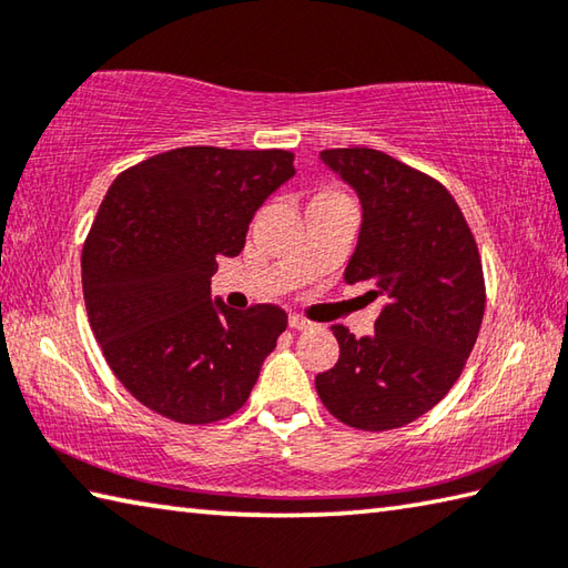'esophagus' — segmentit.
<instances>
[{
  "label": "esophagus",
  "mask_w": 568,
  "mask_h": 568,
  "mask_svg": "<svg viewBox=\"0 0 568 568\" xmlns=\"http://www.w3.org/2000/svg\"><path fill=\"white\" fill-rule=\"evenodd\" d=\"M287 323H291L293 329H311L313 327L311 320H305L303 315H291V317H287Z\"/></svg>",
  "instance_id": "esophagus-1"
}]
</instances>
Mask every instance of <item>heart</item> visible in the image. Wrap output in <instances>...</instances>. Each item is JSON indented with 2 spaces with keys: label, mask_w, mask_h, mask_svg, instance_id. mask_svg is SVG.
<instances>
[{
  "label": "heart",
  "mask_w": 568,
  "mask_h": 568,
  "mask_svg": "<svg viewBox=\"0 0 568 568\" xmlns=\"http://www.w3.org/2000/svg\"><path fill=\"white\" fill-rule=\"evenodd\" d=\"M320 195H327V193H320Z\"/></svg>",
  "instance_id": "b5f03b06"
}]
</instances>
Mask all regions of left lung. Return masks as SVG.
<instances>
[{"mask_svg":"<svg viewBox=\"0 0 568 568\" xmlns=\"http://www.w3.org/2000/svg\"><path fill=\"white\" fill-rule=\"evenodd\" d=\"M327 169L363 205L345 283L383 297L375 335L333 325L339 359L315 377L339 422L385 432L425 415L457 383L484 317L481 257L452 193L427 173L375 149H327Z\"/></svg>","mask_w":568,"mask_h":568,"instance_id":"1","label":"left lung"}]
</instances>
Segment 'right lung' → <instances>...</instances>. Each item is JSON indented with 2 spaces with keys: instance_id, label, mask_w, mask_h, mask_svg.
Listing matches in <instances>:
<instances>
[{
  "instance_id": "obj_1",
  "label": "right lung",
  "mask_w": 568,
  "mask_h": 568,
  "mask_svg": "<svg viewBox=\"0 0 568 568\" xmlns=\"http://www.w3.org/2000/svg\"><path fill=\"white\" fill-rule=\"evenodd\" d=\"M293 153L185 146L111 183L81 251L87 315L113 375L141 405L183 425L239 412L287 327L277 305L211 301L219 257L243 251Z\"/></svg>"
}]
</instances>
